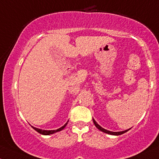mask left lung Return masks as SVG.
<instances>
[{
  "label": "left lung",
  "instance_id": "obj_1",
  "mask_svg": "<svg viewBox=\"0 0 159 159\" xmlns=\"http://www.w3.org/2000/svg\"><path fill=\"white\" fill-rule=\"evenodd\" d=\"M93 121L94 123V125H95V126L97 127V128H98L99 130H101L102 132H104V133L106 134H110V135H115V136H118V135H121V134L126 133L127 131H128L130 129H128V130H123V131H118V132H113V131H110V130H106V129H104L103 128H102V127L100 126V125H99L97 123V121H95V120L93 118Z\"/></svg>",
  "mask_w": 159,
  "mask_h": 159
}]
</instances>
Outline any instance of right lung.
Instances as JSON below:
<instances>
[{
  "label": "right lung",
  "instance_id": "1",
  "mask_svg": "<svg viewBox=\"0 0 159 159\" xmlns=\"http://www.w3.org/2000/svg\"><path fill=\"white\" fill-rule=\"evenodd\" d=\"M68 122H69V121L66 122V123L63 125V126L61 127V128H60L57 129V130H42V129H39V128H34V127H33V126H31V127H32V128H34V130H36V131L38 132V133H39V134H43V135H50V134H53L54 133H57V132H59V131H60V130H63V129L65 128V127L66 126V125H67Z\"/></svg>",
  "mask_w": 159,
  "mask_h": 159
}]
</instances>
